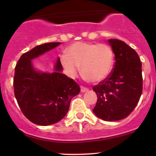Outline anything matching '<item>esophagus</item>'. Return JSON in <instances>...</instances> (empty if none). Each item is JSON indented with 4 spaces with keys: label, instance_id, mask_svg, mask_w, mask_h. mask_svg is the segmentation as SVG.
Masks as SVG:
<instances>
[{
    "label": "esophagus",
    "instance_id": "1",
    "mask_svg": "<svg viewBox=\"0 0 156 156\" xmlns=\"http://www.w3.org/2000/svg\"><path fill=\"white\" fill-rule=\"evenodd\" d=\"M80 89H81V92H82V93H84V92L88 91V88L85 87L81 86L80 87Z\"/></svg>",
    "mask_w": 156,
    "mask_h": 156
}]
</instances>
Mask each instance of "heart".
I'll list each match as a JSON object with an SVG mask.
<instances>
[{
  "label": "heart",
  "mask_w": 156,
  "mask_h": 156,
  "mask_svg": "<svg viewBox=\"0 0 156 156\" xmlns=\"http://www.w3.org/2000/svg\"><path fill=\"white\" fill-rule=\"evenodd\" d=\"M61 62L69 76L75 77L80 67L85 79L98 83L112 70L114 53L109 46L104 44L76 42L69 47L66 57L62 58Z\"/></svg>",
  "instance_id": "heart-1"
}]
</instances>
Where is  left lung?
<instances>
[{
	"instance_id": "8db88e82",
	"label": "left lung",
	"mask_w": 156,
	"mask_h": 156,
	"mask_svg": "<svg viewBox=\"0 0 156 156\" xmlns=\"http://www.w3.org/2000/svg\"><path fill=\"white\" fill-rule=\"evenodd\" d=\"M115 55L111 73L93 87L98 97L93 112L105 121L125 119L134 109L142 94L141 62L138 55L126 43L108 40Z\"/></svg>"
}]
</instances>
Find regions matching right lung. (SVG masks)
Masks as SVG:
<instances>
[{
	"mask_svg": "<svg viewBox=\"0 0 156 156\" xmlns=\"http://www.w3.org/2000/svg\"><path fill=\"white\" fill-rule=\"evenodd\" d=\"M61 44L60 42L38 45L19 59L14 76V92L23 115L35 124L48 126L65 117L72 98L80 91L79 84L62 73L58 58L55 73L34 69L32 60Z\"/></svg>",
	"mask_w": 156,
	"mask_h": 156,
	"instance_id": "obj_1",
	"label": "right lung"
}]
</instances>
